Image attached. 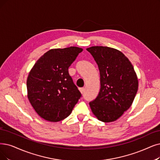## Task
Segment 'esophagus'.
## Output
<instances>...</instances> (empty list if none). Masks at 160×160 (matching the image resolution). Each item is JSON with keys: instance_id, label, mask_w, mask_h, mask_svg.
<instances>
[{"instance_id": "34e87169", "label": "esophagus", "mask_w": 160, "mask_h": 160, "mask_svg": "<svg viewBox=\"0 0 160 160\" xmlns=\"http://www.w3.org/2000/svg\"><path fill=\"white\" fill-rule=\"evenodd\" d=\"M80 90V92H81V94H83L85 92V88H81L79 89Z\"/></svg>"}]
</instances>
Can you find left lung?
I'll return each instance as SVG.
<instances>
[{
  "mask_svg": "<svg viewBox=\"0 0 160 160\" xmlns=\"http://www.w3.org/2000/svg\"><path fill=\"white\" fill-rule=\"evenodd\" d=\"M87 50L97 62L100 76V92L89 105L98 120L112 122L135 99L138 87L137 74L129 59L117 49L96 46Z\"/></svg>",
  "mask_w": 160,
  "mask_h": 160,
  "instance_id": "left-lung-1",
  "label": "left lung"
}]
</instances>
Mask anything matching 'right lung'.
Listing matches in <instances>:
<instances>
[{
  "label": "right lung",
  "mask_w": 160,
  "mask_h": 160,
  "mask_svg": "<svg viewBox=\"0 0 160 160\" xmlns=\"http://www.w3.org/2000/svg\"><path fill=\"white\" fill-rule=\"evenodd\" d=\"M82 51L76 47L51 49L31 69L27 79L28 97L42 119L58 122L66 118L81 97L68 68Z\"/></svg>",
  "instance_id": "1"
}]
</instances>
